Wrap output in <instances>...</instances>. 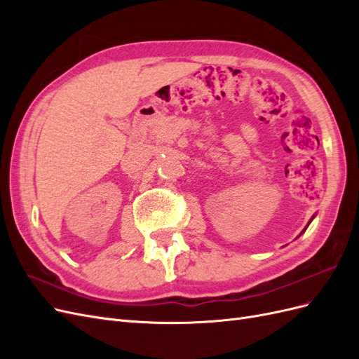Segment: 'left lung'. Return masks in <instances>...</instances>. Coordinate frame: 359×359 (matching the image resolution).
Masks as SVG:
<instances>
[{"label":"left lung","instance_id":"8db88e82","mask_svg":"<svg viewBox=\"0 0 359 359\" xmlns=\"http://www.w3.org/2000/svg\"><path fill=\"white\" fill-rule=\"evenodd\" d=\"M314 217H316V215H313V217H311V219H310V222H309V224H310V223H311V222H313V219H314ZM309 224H307V226H306V227H304V231H302V232H301V233H299V236H301V235H302V233H304V232H306V229H307V227H309Z\"/></svg>","mask_w":359,"mask_h":359}]
</instances>
